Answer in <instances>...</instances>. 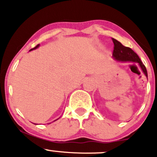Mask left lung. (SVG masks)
Wrapping results in <instances>:
<instances>
[{
    "mask_svg": "<svg viewBox=\"0 0 157 157\" xmlns=\"http://www.w3.org/2000/svg\"><path fill=\"white\" fill-rule=\"evenodd\" d=\"M112 41L114 43V50L112 53V58L119 62H132L137 63L139 65L140 68L141 69L145 75L148 78L147 70L145 65L141 61L139 56L134 52L130 48L123 46L120 41L112 38Z\"/></svg>",
    "mask_w": 157,
    "mask_h": 157,
    "instance_id": "1",
    "label": "left lung"
}]
</instances>
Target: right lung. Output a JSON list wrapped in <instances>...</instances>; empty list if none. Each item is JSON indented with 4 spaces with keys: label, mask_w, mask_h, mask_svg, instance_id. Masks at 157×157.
<instances>
[{
    "label": "right lung",
    "mask_w": 157,
    "mask_h": 157,
    "mask_svg": "<svg viewBox=\"0 0 157 157\" xmlns=\"http://www.w3.org/2000/svg\"><path fill=\"white\" fill-rule=\"evenodd\" d=\"M39 46H40V45H37V46H36V47H34V48H31V49H30V51H32V50H34V49H36V48H38V47H39ZM57 120H58V119H57ZM56 120H54V121H56ZM54 121H53V122H54Z\"/></svg>",
    "instance_id": "right-lung-1"
}]
</instances>
